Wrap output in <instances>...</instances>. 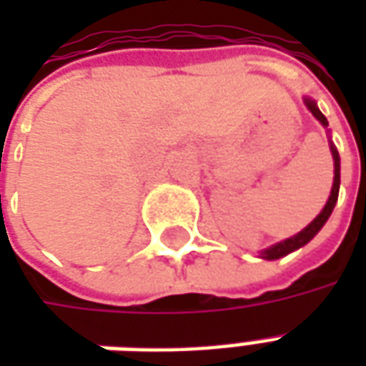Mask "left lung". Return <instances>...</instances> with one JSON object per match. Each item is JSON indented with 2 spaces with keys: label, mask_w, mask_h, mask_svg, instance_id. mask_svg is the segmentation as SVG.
Wrapping results in <instances>:
<instances>
[{
  "label": "left lung",
  "mask_w": 366,
  "mask_h": 366,
  "mask_svg": "<svg viewBox=\"0 0 366 366\" xmlns=\"http://www.w3.org/2000/svg\"><path fill=\"white\" fill-rule=\"evenodd\" d=\"M304 104L307 105V109L312 112V115H314L315 119L320 121L323 127H327V119H325V115L320 112V107H317V104H315L314 99L304 97ZM330 149H331V157H333V168H335V170H333V174L335 176H333V186H331V194H330V199H327V204L323 206V209L320 212V215L315 217L314 222L310 223L307 227H304L300 233H296L294 237L284 239V241H280V243H276V245L264 249V251L261 253V259L276 261V259L286 257V254L292 253V251H296V249H300V247H304L306 243H310L315 235H317V231L322 229L323 225H325V222L330 219L331 212H333V207H335V204H337L339 184H341V172H339V170H341V160H339V152L333 143L330 144Z\"/></svg>",
  "instance_id": "obj_1"
}]
</instances>
